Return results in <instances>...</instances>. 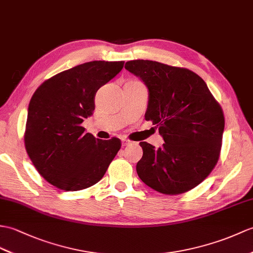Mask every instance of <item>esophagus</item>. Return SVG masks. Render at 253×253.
Masks as SVG:
<instances>
[{"instance_id":"obj_1","label":"esophagus","mask_w":253,"mask_h":253,"mask_svg":"<svg viewBox=\"0 0 253 253\" xmlns=\"http://www.w3.org/2000/svg\"><path fill=\"white\" fill-rule=\"evenodd\" d=\"M130 143H131L130 140H127V139H123V140H122V145H123V146H126V145L130 144Z\"/></svg>"}]
</instances>
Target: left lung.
Here are the masks:
<instances>
[{"label": "left lung", "mask_w": 253, "mask_h": 253, "mask_svg": "<svg viewBox=\"0 0 253 253\" xmlns=\"http://www.w3.org/2000/svg\"><path fill=\"white\" fill-rule=\"evenodd\" d=\"M125 69L149 90L145 121H152L165 143L140 142L139 178L167 195L185 193L208 177L218 163L224 115L205 81L190 70L152 60L127 61Z\"/></svg>", "instance_id": "1"}]
</instances>
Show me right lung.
<instances>
[{
	"label": "right lung",
	"instance_id": "1",
	"mask_svg": "<svg viewBox=\"0 0 253 253\" xmlns=\"http://www.w3.org/2000/svg\"><path fill=\"white\" fill-rule=\"evenodd\" d=\"M124 61H90L45 81L30 100L25 132L27 153L39 173L63 191L87 189L102 179L121 140L96 139L82 123L92 115L100 87Z\"/></svg>",
	"mask_w": 253,
	"mask_h": 253
}]
</instances>
